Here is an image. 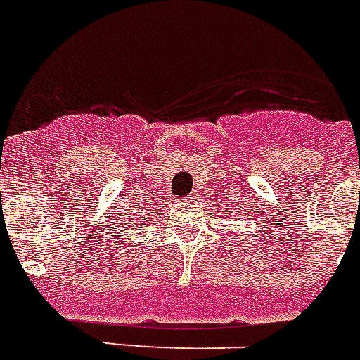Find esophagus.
I'll use <instances>...</instances> for the list:
<instances>
[{
  "mask_svg": "<svg viewBox=\"0 0 360 360\" xmlns=\"http://www.w3.org/2000/svg\"><path fill=\"white\" fill-rule=\"evenodd\" d=\"M195 195H198V194H192V199H195Z\"/></svg>",
  "mask_w": 360,
  "mask_h": 360,
  "instance_id": "obj_1",
  "label": "esophagus"
}]
</instances>
